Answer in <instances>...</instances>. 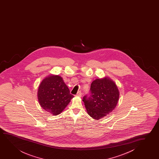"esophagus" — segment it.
I'll return each instance as SVG.
<instances>
[{"label": "esophagus", "instance_id": "1", "mask_svg": "<svg viewBox=\"0 0 159 159\" xmlns=\"http://www.w3.org/2000/svg\"><path fill=\"white\" fill-rule=\"evenodd\" d=\"M76 96H78V97H81V96H82V93H81V91H79L78 92V93L76 94Z\"/></svg>", "mask_w": 159, "mask_h": 159}]
</instances>
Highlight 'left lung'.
Masks as SVG:
<instances>
[{
    "label": "left lung",
    "mask_w": 159,
    "mask_h": 159,
    "mask_svg": "<svg viewBox=\"0 0 159 159\" xmlns=\"http://www.w3.org/2000/svg\"><path fill=\"white\" fill-rule=\"evenodd\" d=\"M120 92L115 83L107 77L97 79L92 83L89 95L83 97L87 113L98 120L115 109Z\"/></svg>",
    "instance_id": "left-lung-1"
}]
</instances>
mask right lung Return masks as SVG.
<instances>
[{"mask_svg":"<svg viewBox=\"0 0 159 159\" xmlns=\"http://www.w3.org/2000/svg\"><path fill=\"white\" fill-rule=\"evenodd\" d=\"M41 107L54 115L62 112L74 96L59 75H51L42 81L37 92Z\"/></svg>","mask_w":159,"mask_h":159,"instance_id":"obj_1","label":"right lung"}]
</instances>
